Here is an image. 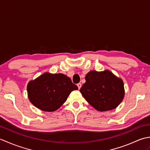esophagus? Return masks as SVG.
<instances>
[{
    "instance_id": "obj_1",
    "label": "esophagus",
    "mask_w": 150,
    "mask_h": 150,
    "mask_svg": "<svg viewBox=\"0 0 150 150\" xmlns=\"http://www.w3.org/2000/svg\"><path fill=\"white\" fill-rule=\"evenodd\" d=\"M77 86H78V88H79V90H80L81 88V86H82V84H81V83H79V84H77Z\"/></svg>"
}]
</instances>
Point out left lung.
<instances>
[{"instance_id":"left-lung-1","label":"left lung","mask_w":150,"mask_h":150,"mask_svg":"<svg viewBox=\"0 0 150 150\" xmlns=\"http://www.w3.org/2000/svg\"><path fill=\"white\" fill-rule=\"evenodd\" d=\"M80 92L95 110L105 111L116 108L125 95L124 82L110 70H93L86 75Z\"/></svg>"}]
</instances>
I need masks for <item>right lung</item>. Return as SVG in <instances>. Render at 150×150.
<instances>
[{
    "label": "right lung",
    "instance_id": "right-lung-1",
    "mask_svg": "<svg viewBox=\"0 0 150 150\" xmlns=\"http://www.w3.org/2000/svg\"><path fill=\"white\" fill-rule=\"evenodd\" d=\"M78 90L68 76L46 72L27 86L28 96L35 106L44 111H54L66 101L70 93Z\"/></svg>",
    "mask_w": 150,
    "mask_h": 150
}]
</instances>
